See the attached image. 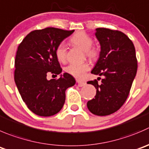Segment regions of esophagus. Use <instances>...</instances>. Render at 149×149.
Returning a JSON list of instances; mask_svg holds the SVG:
<instances>
[{
    "mask_svg": "<svg viewBox=\"0 0 149 149\" xmlns=\"http://www.w3.org/2000/svg\"><path fill=\"white\" fill-rule=\"evenodd\" d=\"M78 85H79V86H84L86 85V82L85 81H78Z\"/></svg>",
    "mask_w": 149,
    "mask_h": 149,
    "instance_id": "obj_1",
    "label": "esophagus"
}]
</instances>
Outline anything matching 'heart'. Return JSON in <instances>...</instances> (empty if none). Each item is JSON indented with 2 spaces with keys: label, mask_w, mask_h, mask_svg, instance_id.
Wrapping results in <instances>:
<instances>
[{
  "label": "heart",
  "mask_w": 149,
  "mask_h": 149,
  "mask_svg": "<svg viewBox=\"0 0 149 149\" xmlns=\"http://www.w3.org/2000/svg\"><path fill=\"white\" fill-rule=\"evenodd\" d=\"M70 42L74 46L84 50L86 55L90 59H95L98 52L96 49L92 47L93 40L84 32L75 33L71 38ZM55 56L59 62L65 63L66 61V48L63 44H60L55 49ZM89 65L87 63H72L66 68V71L77 79H82L85 73L89 70Z\"/></svg>",
  "instance_id": "1"
}]
</instances>
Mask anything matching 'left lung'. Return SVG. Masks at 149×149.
I'll return each mask as SVG.
<instances>
[{
	"label": "left lung",
	"instance_id": "8db88e82",
	"mask_svg": "<svg viewBox=\"0 0 149 149\" xmlns=\"http://www.w3.org/2000/svg\"><path fill=\"white\" fill-rule=\"evenodd\" d=\"M95 30L100 52L91 73L103 79L100 84L96 79L87 82L97 91L95 98L86 105L93 114L107 116L117 111L126 101L136 76L138 62L133 43L125 33L108 28Z\"/></svg>",
	"mask_w": 149,
	"mask_h": 149
}]
</instances>
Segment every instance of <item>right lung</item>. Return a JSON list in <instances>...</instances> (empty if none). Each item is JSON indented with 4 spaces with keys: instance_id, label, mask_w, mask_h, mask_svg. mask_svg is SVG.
Listing matches in <instances>:
<instances>
[{
    "instance_id": "right-lung-1",
    "label": "right lung",
    "mask_w": 149,
    "mask_h": 149,
    "mask_svg": "<svg viewBox=\"0 0 149 149\" xmlns=\"http://www.w3.org/2000/svg\"><path fill=\"white\" fill-rule=\"evenodd\" d=\"M74 30L47 27L30 32L17 49L14 81L27 108L41 116H50L62 109L65 90L76 84L68 73L58 79L47 80L49 73L56 76L62 68L55 56V49Z\"/></svg>"
}]
</instances>
